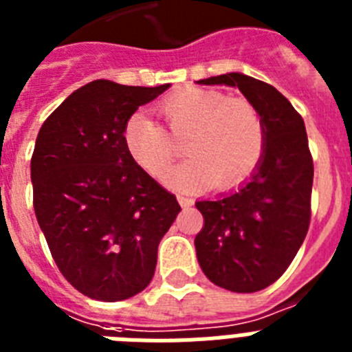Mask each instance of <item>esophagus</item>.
Instances as JSON below:
<instances>
[{"mask_svg": "<svg viewBox=\"0 0 352 352\" xmlns=\"http://www.w3.org/2000/svg\"><path fill=\"white\" fill-rule=\"evenodd\" d=\"M177 200L181 204L182 208H191L193 206V200L188 199V197H182V195H177Z\"/></svg>", "mask_w": 352, "mask_h": 352, "instance_id": "esophagus-1", "label": "esophagus"}]
</instances>
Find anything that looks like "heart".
<instances>
[{
	"mask_svg": "<svg viewBox=\"0 0 352 352\" xmlns=\"http://www.w3.org/2000/svg\"><path fill=\"white\" fill-rule=\"evenodd\" d=\"M159 114L175 135L190 132L186 153L191 159L168 177L175 188L199 190L214 184L218 190H231L247 181L261 161L265 125L247 98L188 87L168 96ZM123 141L131 157L155 179L166 175L177 157L170 134L144 112L129 118Z\"/></svg>",
	"mask_w": 352,
	"mask_h": 352,
	"instance_id": "b5f03b06",
	"label": "heart"
}]
</instances>
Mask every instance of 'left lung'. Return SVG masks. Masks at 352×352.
Masks as SVG:
<instances>
[{"label": "left lung", "instance_id": "obj_1", "mask_svg": "<svg viewBox=\"0 0 352 352\" xmlns=\"http://www.w3.org/2000/svg\"><path fill=\"white\" fill-rule=\"evenodd\" d=\"M204 85H232L254 103L265 125V152L238 191L200 200L204 227L195 238L200 268L211 283L252 294L276 283L294 261L311 220L313 159L302 116L274 85L241 73Z\"/></svg>", "mask_w": 352, "mask_h": 352}]
</instances>
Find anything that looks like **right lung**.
<instances>
[{"label": "right lung", "instance_id": "add662e5", "mask_svg": "<svg viewBox=\"0 0 352 352\" xmlns=\"http://www.w3.org/2000/svg\"><path fill=\"white\" fill-rule=\"evenodd\" d=\"M170 87L94 80L41 126L32 155L34 209L60 274L91 299L116 302L150 285L175 195L131 157L123 129Z\"/></svg>", "mask_w": 352, "mask_h": 352}]
</instances>
